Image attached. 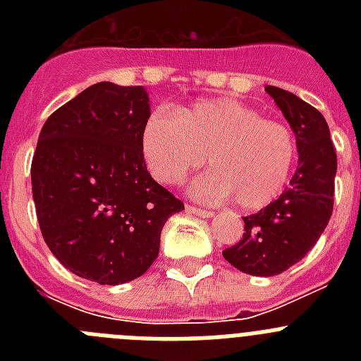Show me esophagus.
I'll list each match as a JSON object with an SVG mask.
<instances>
[{
    "label": "esophagus",
    "instance_id": "34e87169",
    "mask_svg": "<svg viewBox=\"0 0 361 361\" xmlns=\"http://www.w3.org/2000/svg\"><path fill=\"white\" fill-rule=\"evenodd\" d=\"M186 212L193 213V215H199V216H212L213 215L212 209L197 208V206H191V204H186Z\"/></svg>",
    "mask_w": 361,
    "mask_h": 361
}]
</instances>
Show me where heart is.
I'll use <instances>...</instances> for the list:
<instances>
[{
    "label": "heart",
    "instance_id": "b5f03b06",
    "mask_svg": "<svg viewBox=\"0 0 361 361\" xmlns=\"http://www.w3.org/2000/svg\"><path fill=\"white\" fill-rule=\"evenodd\" d=\"M149 171L162 184H178L206 162L209 173L193 184L202 199H233L242 209H262L288 188L298 159L288 124L271 121L235 99L200 101L175 117L153 114L142 130Z\"/></svg>",
    "mask_w": 361,
    "mask_h": 361
}]
</instances>
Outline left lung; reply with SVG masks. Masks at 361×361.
<instances>
[{
  "label": "left lung",
  "mask_w": 361,
  "mask_h": 361,
  "mask_svg": "<svg viewBox=\"0 0 361 361\" xmlns=\"http://www.w3.org/2000/svg\"><path fill=\"white\" fill-rule=\"evenodd\" d=\"M266 90L291 124L300 157L289 188L275 202L244 216L242 238L222 251L233 267L255 276L280 275L311 251L333 215L336 175V149L324 116L291 92Z\"/></svg>",
  "instance_id": "1"
}]
</instances>
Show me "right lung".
Wrapping results in <instances>:
<instances>
[{
    "instance_id": "1",
    "label": "right lung",
    "mask_w": 361,
    "mask_h": 361,
    "mask_svg": "<svg viewBox=\"0 0 361 361\" xmlns=\"http://www.w3.org/2000/svg\"><path fill=\"white\" fill-rule=\"evenodd\" d=\"M142 86L97 82L57 108L32 159V197L54 257L81 279L117 286L145 275L183 200L146 170Z\"/></svg>"
}]
</instances>
